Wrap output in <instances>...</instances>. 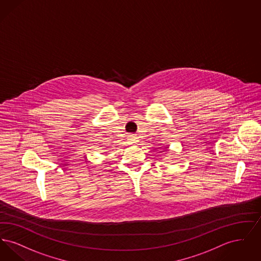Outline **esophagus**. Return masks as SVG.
Here are the masks:
<instances>
[{
  "mask_svg": "<svg viewBox=\"0 0 261 261\" xmlns=\"http://www.w3.org/2000/svg\"><path fill=\"white\" fill-rule=\"evenodd\" d=\"M129 141H130V143L134 144V143L138 142V138H137L135 135H130V136H129Z\"/></svg>",
  "mask_w": 261,
  "mask_h": 261,
  "instance_id": "obj_1",
  "label": "esophagus"
}]
</instances>
